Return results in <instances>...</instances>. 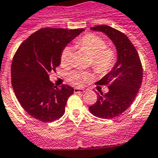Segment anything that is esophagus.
<instances>
[{
    "label": "esophagus",
    "instance_id": "34e87169",
    "mask_svg": "<svg viewBox=\"0 0 158 158\" xmlns=\"http://www.w3.org/2000/svg\"><path fill=\"white\" fill-rule=\"evenodd\" d=\"M85 92L84 89L82 88H75L74 89V93L75 94H83Z\"/></svg>",
    "mask_w": 158,
    "mask_h": 158
}]
</instances>
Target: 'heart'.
<instances>
[{
    "mask_svg": "<svg viewBox=\"0 0 158 158\" xmlns=\"http://www.w3.org/2000/svg\"><path fill=\"white\" fill-rule=\"evenodd\" d=\"M75 46L87 53L91 57V67L97 74L104 75L111 70L114 64V53L106 48L105 40L97 35L90 33L83 35L75 41ZM72 57V49L66 47L61 53V64L69 65ZM90 75L82 71H73L68 76L71 83L80 86L84 80H88Z\"/></svg>",
    "mask_w": 158,
    "mask_h": 158,
    "instance_id": "1",
    "label": "heart"
}]
</instances>
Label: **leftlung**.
<instances>
[{"label":"left lung","mask_w":158,"mask_h":158,"mask_svg":"<svg viewBox=\"0 0 158 158\" xmlns=\"http://www.w3.org/2000/svg\"><path fill=\"white\" fill-rule=\"evenodd\" d=\"M101 31L113 42L117 52V60L112 69L98 85H107L109 91H100L98 100L89 110L94 116L110 119L119 116L132 104L142 82V66L136 48L124 33L107 25L90 28Z\"/></svg>","instance_id":"8db88e82"}]
</instances>
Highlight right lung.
<instances>
[{
  "mask_svg": "<svg viewBox=\"0 0 158 158\" xmlns=\"http://www.w3.org/2000/svg\"><path fill=\"white\" fill-rule=\"evenodd\" d=\"M84 31L42 28L16 51L11 68L12 86L22 107L34 118L50 123L64 115L74 89L68 85L57 87L50 81L49 74L60 66L64 48Z\"/></svg>",
  "mask_w": 158,
  "mask_h": 158,
  "instance_id": "right-lung-1",
  "label": "right lung"
}]
</instances>
